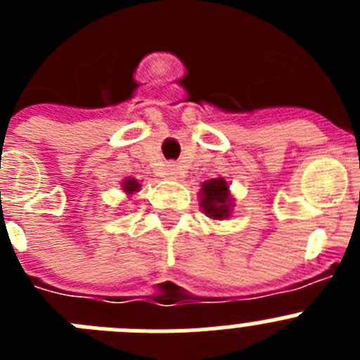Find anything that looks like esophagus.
Listing matches in <instances>:
<instances>
[{"instance_id": "obj_1", "label": "esophagus", "mask_w": 360, "mask_h": 360, "mask_svg": "<svg viewBox=\"0 0 360 360\" xmlns=\"http://www.w3.org/2000/svg\"><path fill=\"white\" fill-rule=\"evenodd\" d=\"M171 174H174V169H173V171H171Z\"/></svg>"}]
</instances>
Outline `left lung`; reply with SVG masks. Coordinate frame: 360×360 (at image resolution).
<instances>
[{
    "instance_id": "obj_1",
    "label": "left lung",
    "mask_w": 360,
    "mask_h": 360,
    "mask_svg": "<svg viewBox=\"0 0 360 360\" xmlns=\"http://www.w3.org/2000/svg\"><path fill=\"white\" fill-rule=\"evenodd\" d=\"M232 200L229 196V186L224 178H212L202 186V209L212 219L227 218L231 214Z\"/></svg>"
}]
</instances>
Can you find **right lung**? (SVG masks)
<instances>
[{"label": "right lung", "mask_w": 360, "mask_h": 360, "mask_svg": "<svg viewBox=\"0 0 360 360\" xmlns=\"http://www.w3.org/2000/svg\"><path fill=\"white\" fill-rule=\"evenodd\" d=\"M122 187L126 193H135V191H139L141 184L136 182V180H133V178H129V180H126V182H124Z\"/></svg>", "instance_id": "right-lung-1"}]
</instances>
